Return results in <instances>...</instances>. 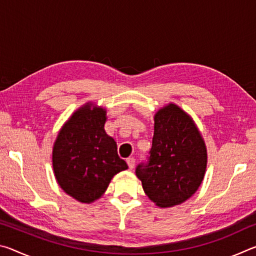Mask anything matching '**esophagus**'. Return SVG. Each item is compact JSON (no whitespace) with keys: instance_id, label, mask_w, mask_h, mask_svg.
<instances>
[{"instance_id":"esophagus-1","label":"esophagus","mask_w":256,"mask_h":256,"mask_svg":"<svg viewBox=\"0 0 256 256\" xmlns=\"http://www.w3.org/2000/svg\"><path fill=\"white\" fill-rule=\"evenodd\" d=\"M126 162H128V166L130 170H133L134 164H136V159H134L133 157H130L126 159Z\"/></svg>"}]
</instances>
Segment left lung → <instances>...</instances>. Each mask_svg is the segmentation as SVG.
<instances>
[{
    "mask_svg": "<svg viewBox=\"0 0 256 256\" xmlns=\"http://www.w3.org/2000/svg\"><path fill=\"white\" fill-rule=\"evenodd\" d=\"M206 167V144L192 118L174 104L162 108L149 156L136 168L146 196L162 208L180 204L196 193Z\"/></svg>",
    "mask_w": 256,
    "mask_h": 256,
    "instance_id": "left-lung-1",
    "label": "left lung"
}]
</instances>
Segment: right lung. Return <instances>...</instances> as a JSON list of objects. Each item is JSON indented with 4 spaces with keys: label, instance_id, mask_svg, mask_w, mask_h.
Instances as JSON below:
<instances>
[{
    "label": "right lung",
    "instance_id": "1",
    "mask_svg": "<svg viewBox=\"0 0 256 256\" xmlns=\"http://www.w3.org/2000/svg\"><path fill=\"white\" fill-rule=\"evenodd\" d=\"M106 110L86 104L64 124L53 148V168L58 185L76 200L90 203L102 196L112 176L128 170L118 144L104 125Z\"/></svg>",
    "mask_w": 256,
    "mask_h": 256
}]
</instances>
